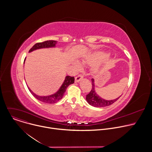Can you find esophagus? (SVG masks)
I'll return each mask as SVG.
<instances>
[{
    "label": "esophagus",
    "mask_w": 152,
    "mask_h": 152,
    "mask_svg": "<svg viewBox=\"0 0 152 152\" xmlns=\"http://www.w3.org/2000/svg\"><path fill=\"white\" fill-rule=\"evenodd\" d=\"M83 79V76L81 75H77L76 77H75V82H78L80 80H81Z\"/></svg>",
    "instance_id": "1"
}]
</instances>
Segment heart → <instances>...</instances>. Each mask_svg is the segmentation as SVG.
I'll use <instances>...</instances> for the list:
<instances>
[{
    "instance_id": "obj_1",
    "label": "heart",
    "mask_w": 152,
    "mask_h": 152,
    "mask_svg": "<svg viewBox=\"0 0 152 152\" xmlns=\"http://www.w3.org/2000/svg\"><path fill=\"white\" fill-rule=\"evenodd\" d=\"M108 57V55H106V54H103V53H96L94 55L90 56L89 57H88L85 59V61L88 63H93V62H99V61H102L104 59H105L106 58H107ZM73 64L76 67H79L80 66V64L77 61H73Z\"/></svg>"
}]
</instances>
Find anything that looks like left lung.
<instances>
[{"label": "left lung", "mask_w": 152, "mask_h": 152, "mask_svg": "<svg viewBox=\"0 0 152 152\" xmlns=\"http://www.w3.org/2000/svg\"><path fill=\"white\" fill-rule=\"evenodd\" d=\"M92 82V88L89 94H88L86 96V100L87 102L91 106L97 107H105L110 106L112 104H113L115 102H116L120 97H118V98H116L114 100H105L100 97L96 92L95 90V83H94V79H91Z\"/></svg>", "instance_id": "1"}]
</instances>
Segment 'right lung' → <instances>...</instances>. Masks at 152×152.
I'll list each match as a JSON object with an SVG mask.
<instances>
[{
	"label": "right lung",
	"mask_w": 152,
	"mask_h": 152,
	"mask_svg": "<svg viewBox=\"0 0 152 152\" xmlns=\"http://www.w3.org/2000/svg\"><path fill=\"white\" fill-rule=\"evenodd\" d=\"M56 43H57V41L54 40H48L42 42H38L33 46V47L29 50V52H31L34 50L39 49H42V48H55ZM25 59H25L24 63H25ZM74 82H75L74 77L67 76L66 78H65V80L63 83L62 84L61 87L59 88V89L57 92H56L53 94H51L49 96H40L37 95L28 87V88L29 91L31 92V93L38 100L44 103H55L58 102L59 100H60L64 97V94L65 92H66L67 88L70 85L73 84Z\"/></svg>",
	"instance_id": "add662e5"
}]
</instances>
